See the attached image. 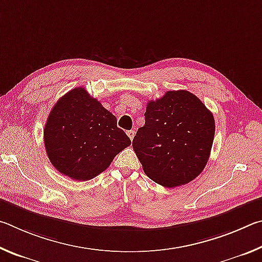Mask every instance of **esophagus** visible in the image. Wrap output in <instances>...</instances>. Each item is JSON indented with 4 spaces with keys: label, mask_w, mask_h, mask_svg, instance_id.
Returning a JSON list of instances; mask_svg holds the SVG:
<instances>
[{
    "label": "esophagus",
    "mask_w": 262,
    "mask_h": 262,
    "mask_svg": "<svg viewBox=\"0 0 262 262\" xmlns=\"http://www.w3.org/2000/svg\"><path fill=\"white\" fill-rule=\"evenodd\" d=\"M127 135L129 136V139H130V141L134 139V135H135V130H128L127 132Z\"/></svg>",
    "instance_id": "esophagus-1"
}]
</instances>
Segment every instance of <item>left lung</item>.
Returning a JSON list of instances; mask_svg holds the SVG:
<instances>
[{"label":"left lung","mask_w":262,"mask_h":262,"mask_svg":"<svg viewBox=\"0 0 262 262\" xmlns=\"http://www.w3.org/2000/svg\"><path fill=\"white\" fill-rule=\"evenodd\" d=\"M145 123L133 140L144 173L172 188L188 184L201 173L215 136V119L189 91H167L150 100Z\"/></svg>","instance_id":"obj_1"}]
</instances>
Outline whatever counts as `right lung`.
<instances>
[{
	"mask_svg": "<svg viewBox=\"0 0 262 262\" xmlns=\"http://www.w3.org/2000/svg\"><path fill=\"white\" fill-rule=\"evenodd\" d=\"M47 156L60 173L86 181L105 171L130 144L117 118L84 88L56 101L43 129Z\"/></svg>",
	"mask_w": 262,
	"mask_h": 262,
	"instance_id": "right-lung-1",
	"label": "right lung"
}]
</instances>
